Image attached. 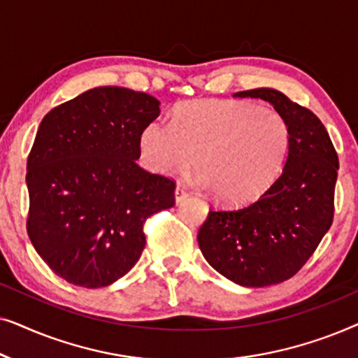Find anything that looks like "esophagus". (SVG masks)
<instances>
[{
  "label": "esophagus",
  "instance_id": "34e87169",
  "mask_svg": "<svg viewBox=\"0 0 358 358\" xmlns=\"http://www.w3.org/2000/svg\"><path fill=\"white\" fill-rule=\"evenodd\" d=\"M190 195V192L187 190V187L182 184H178V187H176V202H182V200H185Z\"/></svg>",
  "mask_w": 358,
  "mask_h": 358
}]
</instances>
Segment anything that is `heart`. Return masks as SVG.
Returning a JSON list of instances; mask_svg holds the SVG:
<instances>
[{"mask_svg":"<svg viewBox=\"0 0 358 358\" xmlns=\"http://www.w3.org/2000/svg\"><path fill=\"white\" fill-rule=\"evenodd\" d=\"M290 125L280 112L246 101H190L171 124L155 120L140 135V156L153 173L173 174L194 163L215 199L244 205L261 197L285 166Z\"/></svg>","mask_w":358,"mask_h":358,"instance_id":"b5f03b06","label":"heart"}]
</instances>
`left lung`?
<instances>
[{"mask_svg": "<svg viewBox=\"0 0 358 358\" xmlns=\"http://www.w3.org/2000/svg\"><path fill=\"white\" fill-rule=\"evenodd\" d=\"M234 97L271 102L290 125V151L282 174L261 197L210 210L197 241L210 266L229 280L273 285L295 275L331 228L339 158L321 120L280 91L259 87Z\"/></svg>", "mask_w": 358, "mask_h": 358, "instance_id": "8db88e82", "label": "left lung"}]
</instances>
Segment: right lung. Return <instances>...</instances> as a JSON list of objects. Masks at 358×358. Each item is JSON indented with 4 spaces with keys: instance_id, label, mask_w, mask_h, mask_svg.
I'll return each mask as SVG.
<instances>
[{
    "instance_id": "add662e5",
    "label": "right lung",
    "mask_w": 358,
    "mask_h": 358,
    "mask_svg": "<svg viewBox=\"0 0 358 358\" xmlns=\"http://www.w3.org/2000/svg\"><path fill=\"white\" fill-rule=\"evenodd\" d=\"M156 97L101 86L53 107L27 158V234L68 283L110 285L138 261L143 224L174 207V179L140 168V135Z\"/></svg>"
}]
</instances>
